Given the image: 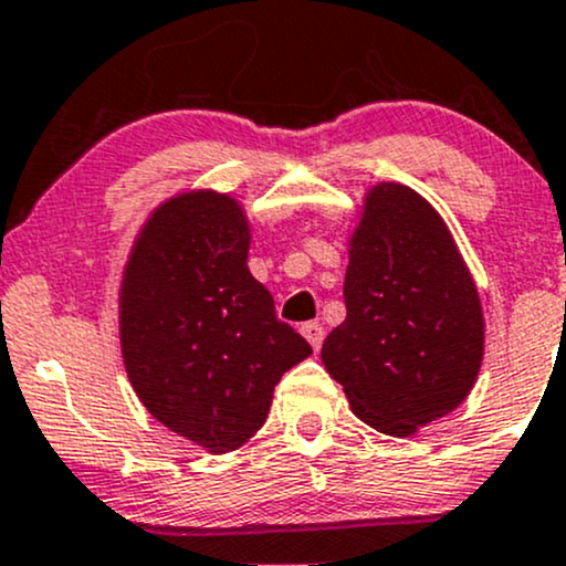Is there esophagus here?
<instances>
[{"label": "esophagus", "mask_w": 566, "mask_h": 566, "mask_svg": "<svg viewBox=\"0 0 566 566\" xmlns=\"http://www.w3.org/2000/svg\"><path fill=\"white\" fill-rule=\"evenodd\" d=\"M301 333L306 335V340L314 346V352H319L322 340H325V327H322L319 322H306V325H301Z\"/></svg>", "instance_id": "obj_1"}]
</instances>
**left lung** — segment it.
I'll return each instance as SVG.
<instances>
[{
    "instance_id": "obj_1",
    "label": "left lung",
    "mask_w": 566,
    "mask_h": 566,
    "mask_svg": "<svg viewBox=\"0 0 566 566\" xmlns=\"http://www.w3.org/2000/svg\"><path fill=\"white\" fill-rule=\"evenodd\" d=\"M344 303L322 363L365 424L402 438L470 395L483 359L481 301L449 228L419 192L378 185L365 198Z\"/></svg>"
}]
</instances>
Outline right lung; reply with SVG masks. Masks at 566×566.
<instances>
[{
  "label": "right lung",
  "mask_w": 566,
  "mask_h": 566,
  "mask_svg": "<svg viewBox=\"0 0 566 566\" xmlns=\"http://www.w3.org/2000/svg\"><path fill=\"white\" fill-rule=\"evenodd\" d=\"M250 228L233 198L166 201L136 239L120 290L123 363L160 424L228 454L263 427L273 387L312 346L247 269Z\"/></svg>",
  "instance_id": "1"
}]
</instances>
